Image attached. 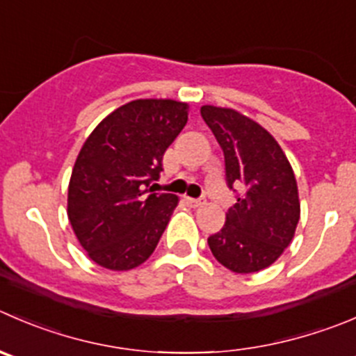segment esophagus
Wrapping results in <instances>:
<instances>
[{
    "instance_id": "esophagus-1",
    "label": "esophagus",
    "mask_w": 356,
    "mask_h": 356,
    "mask_svg": "<svg viewBox=\"0 0 356 356\" xmlns=\"http://www.w3.org/2000/svg\"><path fill=\"white\" fill-rule=\"evenodd\" d=\"M186 203L189 207H193V209H196V207L205 205V198H186Z\"/></svg>"
}]
</instances>
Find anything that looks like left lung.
Listing matches in <instances>:
<instances>
[{"mask_svg":"<svg viewBox=\"0 0 356 356\" xmlns=\"http://www.w3.org/2000/svg\"><path fill=\"white\" fill-rule=\"evenodd\" d=\"M200 113L222 147L227 186L241 189L209 247L227 270L255 273L273 264L294 238L301 216L294 170L275 137L248 116L216 106H202Z\"/></svg>","mask_w":356,"mask_h":356,"instance_id":"left-lung-1","label":"left lung"}]
</instances>
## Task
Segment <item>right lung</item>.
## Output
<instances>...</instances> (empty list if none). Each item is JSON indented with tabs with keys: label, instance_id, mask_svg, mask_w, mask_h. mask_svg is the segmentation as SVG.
<instances>
[{
	"label": "right lung",
	"instance_id": "1",
	"mask_svg": "<svg viewBox=\"0 0 356 356\" xmlns=\"http://www.w3.org/2000/svg\"><path fill=\"white\" fill-rule=\"evenodd\" d=\"M186 102L139 99L106 116L83 144L67 189V217L88 257L127 271L154 252L179 198L149 188L188 123Z\"/></svg>",
	"mask_w": 356,
	"mask_h": 356
}]
</instances>
